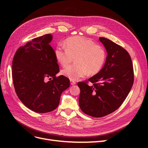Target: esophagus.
<instances>
[{
    "label": "esophagus",
    "mask_w": 148,
    "mask_h": 148,
    "mask_svg": "<svg viewBox=\"0 0 148 148\" xmlns=\"http://www.w3.org/2000/svg\"><path fill=\"white\" fill-rule=\"evenodd\" d=\"M70 84L71 85H74L76 84V82L73 81V80H70Z\"/></svg>",
    "instance_id": "esophagus-1"
}]
</instances>
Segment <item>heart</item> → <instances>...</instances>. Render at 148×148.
<instances>
[{
	"mask_svg": "<svg viewBox=\"0 0 148 148\" xmlns=\"http://www.w3.org/2000/svg\"><path fill=\"white\" fill-rule=\"evenodd\" d=\"M64 47L55 49L57 62L64 67L70 65L75 57L76 64L62 70V74L70 80H77L87 73L93 75L99 72L106 60L104 48L91 39L82 36L68 38Z\"/></svg>",
	"mask_w": 148,
	"mask_h": 148,
	"instance_id": "b5f03b06",
	"label": "heart"
}]
</instances>
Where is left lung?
I'll use <instances>...</instances> for the list:
<instances>
[{"label": "left lung", "instance_id": "1", "mask_svg": "<svg viewBox=\"0 0 148 148\" xmlns=\"http://www.w3.org/2000/svg\"><path fill=\"white\" fill-rule=\"evenodd\" d=\"M107 52L104 66L88 81L78 83L79 106L84 114L102 117L119 109L130 91L134 82L131 57L122 47L99 38Z\"/></svg>", "mask_w": 148, "mask_h": 148}]
</instances>
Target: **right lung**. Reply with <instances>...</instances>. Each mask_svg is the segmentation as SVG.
<instances>
[{
	"mask_svg": "<svg viewBox=\"0 0 148 148\" xmlns=\"http://www.w3.org/2000/svg\"><path fill=\"white\" fill-rule=\"evenodd\" d=\"M52 39L50 34L34 38L19 47L12 62L16 95L25 106L38 113L56 109L61 94L70 86L69 78L63 75L56 77L59 66L55 51L49 44Z\"/></svg>",
	"mask_w": 148,
	"mask_h": 148,
	"instance_id": "1",
	"label": "right lung"
}]
</instances>
